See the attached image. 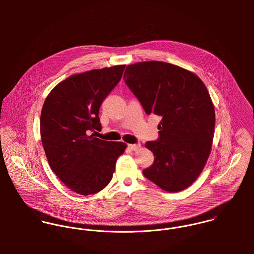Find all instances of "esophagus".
<instances>
[{
  "label": "esophagus",
  "mask_w": 254,
  "mask_h": 254,
  "mask_svg": "<svg viewBox=\"0 0 254 254\" xmlns=\"http://www.w3.org/2000/svg\"><path fill=\"white\" fill-rule=\"evenodd\" d=\"M140 144H133V145H128V147L131 149V150H138L140 148Z\"/></svg>",
  "instance_id": "obj_1"
}]
</instances>
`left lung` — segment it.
Masks as SVG:
<instances>
[{"label":"left lung","instance_id":"1","mask_svg":"<svg viewBox=\"0 0 254 254\" xmlns=\"http://www.w3.org/2000/svg\"><path fill=\"white\" fill-rule=\"evenodd\" d=\"M123 79L145 113L161 117L158 140L145 144L154 162L144 175L168 192L185 190L200 175L212 147L215 110L204 83L157 61L128 65Z\"/></svg>","mask_w":254,"mask_h":254}]
</instances>
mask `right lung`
Listing matches in <instances>:
<instances>
[{"label":"right lung","mask_w":254,"mask_h":254,"mask_svg":"<svg viewBox=\"0 0 254 254\" xmlns=\"http://www.w3.org/2000/svg\"><path fill=\"white\" fill-rule=\"evenodd\" d=\"M125 64L74 74L48 95L40 118L41 140L54 173L82 195L97 193L112 179L127 145L95 138L99 110L120 81Z\"/></svg>","instance_id":"right-lung-1"}]
</instances>
